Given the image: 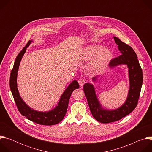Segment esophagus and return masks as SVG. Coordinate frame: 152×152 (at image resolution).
Listing matches in <instances>:
<instances>
[{"label": "esophagus", "mask_w": 152, "mask_h": 152, "mask_svg": "<svg viewBox=\"0 0 152 152\" xmlns=\"http://www.w3.org/2000/svg\"><path fill=\"white\" fill-rule=\"evenodd\" d=\"M78 82H79V85H80V86H83V85L85 84V80L84 79H83V78H80V79H79Z\"/></svg>", "instance_id": "obj_1"}]
</instances>
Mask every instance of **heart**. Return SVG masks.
<instances>
[{"label": "heart", "instance_id": "1", "mask_svg": "<svg viewBox=\"0 0 152 152\" xmlns=\"http://www.w3.org/2000/svg\"><path fill=\"white\" fill-rule=\"evenodd\" d=\"M83 56L85 59H88L94 57L91 61L88 70L91 72H97L103 69L112 58L111 51L107 48L100 46H91L84 49Z\"/></svg>", "mask_w": 152, "mask_h": 152}]
</instances>
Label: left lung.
I'll use <instances>...</instances> for the list:
<instances>
[{
	"label": "left lung",
	"instance_id": "1",
	"mask_svg": "<svg viewBox=\"0 0 152 152\" xmlns=\"http://www.w3.org/2000/svg\"><path fill=\"white\" fill-rule=\"evenodd\" d=\"M114 39L121 55L111 60L110 67H114L118 65L125 64L129 69V90L124 103L114 110H104L97 98L93 85L86 83L83 85V91L90 111L93 117L102 123L118 121L133 111L137 106L142 83V72L135 51L118 38L114 37ZM97 79L96 76L93 78V80L95 82Z\"/></svg>",
	"mask_w": 152,
	"mask_h": 152
}]
</instances>
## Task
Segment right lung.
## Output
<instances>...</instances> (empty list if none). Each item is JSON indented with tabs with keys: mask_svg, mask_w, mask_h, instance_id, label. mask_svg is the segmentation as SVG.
<instances>
[{
	"mask_svg": "<svg viewBox=\"0 0 152 152\" xmlns=\"http://www.w3.org/2000/svg\"><path fill=\"white\" fill-rule=\"evenodd\" d=\"M31 42L32 41H29L28 42L25 47L18 53L15 60L13 69L10 75V89L17 107L21 115L25 116L28 120L39 124L46 126L54 125L59 123L64 118L67 112L71 94L75 89L79 88V85L77 80H73L62 94L58 106L52 110L48 112H39L31 109L21 98L17 84V72L21 59L25 53L26 48L29 46Z\"/></svg>",
	"mask_w": 152,
	"mask_h": 152,
	"instance_id": "right-lung-1",
	"label": "right lung"
}]
</instances>
